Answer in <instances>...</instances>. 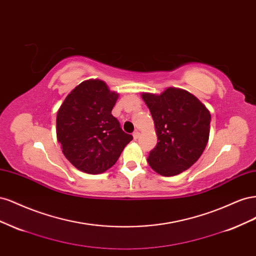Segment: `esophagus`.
<instances>
[{"instance_id":"1","label":"esophagus","mask_w":256,"mask_h":256,"mask_svg":"<svg viewBox=\"0 0 256 256\" xmlns=\"http://www.w3.org/2000/svg\"><path fill=\"white\" fill-rule=\"evenodd\" d=\"M132 136H134V140H136V138H138V136H140V132H138V130H136V131H134V132L132 134Z\"/></svg>"}]
</instances>
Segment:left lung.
<instances>
[{
	"instance_id": "obj_1",
	"label": "left lung",
	"mask_w": 256,
	"mask_h": 256,
	"mask_svg": "<svg viewBox=\"0 0 256 256\" xmlns=\"http://www.w3.org/2000/svg\"><path fill=\"white\" fill-rule=\"evenodd\" d=\"M156 128L158 143L147 158L162 176L180 174L193 166L208 142L212 116L189 92L168 88L160 95L143 92Z\"/></svg>"
}]
</instances>
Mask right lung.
Instances as JSON below:
<instances>
[{"instance_id":"right-lung-1","label":"right lung","mask_w":256,"mask_h":256,"mask_svg":"<svg viewBox=\"0 0 256 256\" xmlns=\"http://www.w3.org/2000/svg\"><path fill=\"white\" fill-rule=\"evenodd\" d=\"M118 98L104 81L90 79L69 92L58 109V141L64 156L82 172H106L132 140L112 115Z\"/></svg>"}]
</instances>
